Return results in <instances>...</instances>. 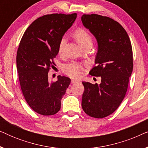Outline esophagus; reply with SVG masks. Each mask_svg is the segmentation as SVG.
Here are the masks:
<instances>
[{"label": "esophagus", "mask_w": 148, "mask_h": 148, "mask_svg": "<svg viewBox=\"0 0 148 148\" xmlns=\"http://www.w3.org/2000/svg\"><path fill=\"white\" fill-rule=\"evenodd\" d=\"M78 82H79V80H77V79H72L71 80V84H75V83H77Z\"/></svg>", "instance_id": "esophagus-1"}]
</instances>
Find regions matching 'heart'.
Returning a JSON list of instances; mask_svg holds the SVG:
<instances>
[{
    "label": "heart",
    "mask_w": 148,
    "mask_h": 148,
    "mask_svg": "<svg viewBox=\"0 0 148 148\" xmlns=\"http://www.w3.org/2000/svg\"><path fill=\"white\" fill-rule=\"evenodd\" d=\"M75 38L82 46L84 47L86 44L92 43V38L90 34L83 28H79L76 29L74 33ZM66 42V38L62 37L60 40L58 45V52L62 54L63 49ZM63 71L66 75L71 77L77 78L80 77L84 71V66L82 64L77 62H71L69 63L65 64L63 66Z\"/></svg>",
    "instance_id": "obj_1"
}]
</instances>
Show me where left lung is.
I'll use <instances>...</instances> for the list:
<instances>
[{
  "label": "left lung",
  "instance_id": "8db88e82",
  "mask_svg": "<svg viewBox=\"0 0 148 148\" xmlns=\"http://www.w3.org/2000/svg\"><path fill=\"white\" fill-rule=\"evenodd\" d=\"M84 27L98 42L95 63L90 74L100 77L101 83L83 82L82 106L94 118L108 116L119 108L128 88L133 71V50L127 32L118 22L97 14L83 15Z\"/></svg>",
  "mask_w": 148,
  "mask_h": 148
}]
</instances>
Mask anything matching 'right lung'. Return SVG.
I'll list each match as a JSON object with an SVG mask.
<instances>
[{
	"instance_id": "1",
	"label": "right lung",
	"mask_w": 148,
	"mask_h": 148,
	"mask_svg": "<svg viewBox=\"0 0 148 148\" xmlns=\"http://www.w3.org/2000/svg\"><path fill=\"white\" fill-rule=\"evenodd\" d=\"M77 13L46 15L25 30L17 53V69L21 91L34 111L44 116L57 113L71 79L58 76L50 82L48 72L55 65L60 40L75 21Z\"/></svg>"
}]
</instances>
